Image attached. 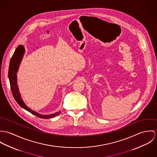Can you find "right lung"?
Returning a JSON list of instances; mask_svg holds the SVG:
<instances>
[{"instance_id":"right-lung-1","label":"right lung","mask_w":157,"mask_h":157,"mask_svg":"<svg viewBox=\"0 0 157 157\" xmlns=\"http://www.w3.org/2000/svg\"><path fill=\"white\" fill-rule=\"evenodd\" d=\"M24 52V48L22 45L18 46L16 48L15 52L14 53L13 55L11 57L10 66H9V70H8V78L10 80V87L12 91L13 96L16 100V101L17 102L18 104L21 107L24 108L25 109L27 110L31 114L35 115L36 116L41 118V119H50L56 116H58L61 111L57 112L55 114H51V115H41L35 111H33L30 108H29L23 101L21 100V98L20 97V94L18 91V89L17 83V71L18 69V66L20 63V61L22 58Z\"/></svg>"}]
</instances>
